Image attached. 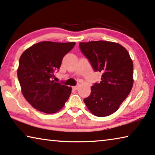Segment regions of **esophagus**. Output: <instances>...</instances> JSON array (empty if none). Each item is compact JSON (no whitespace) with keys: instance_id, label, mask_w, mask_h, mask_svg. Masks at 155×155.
I'll return each mask as SVG.
<instances>
[{"instance_id":"esophagus-1","label":"esophagus","mask_w":155,"mask_h":155,"mask_svg":"<svg viewBox=\"0 0 155 155\" xmlns=\"http://www.w3.org/2000/svg\"><path fill=\"white\" fill-rule=\"evenodd\" d=\"M78 85H75V86H73V87H72V89H74V90H77L78 87Z\"/></svg>"}]
</instances>
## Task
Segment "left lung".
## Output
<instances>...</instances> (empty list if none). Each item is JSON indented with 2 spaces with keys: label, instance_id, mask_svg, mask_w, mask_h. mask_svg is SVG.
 I'll use <instances>...</instances> for the list:
<instances>
[{
  "label": "left lung",
  "instance_id": "1",
  "mask_svg": "<svg viewBox=\"0 0 155 155\" xmlns=\"http://www.w3.org/2000/svg\"><path fill=\"white\" fill-rule=\"evenodd\" d=\"M81 52L95 72L102 73L101 81L91 87L83 99L97 117H106L119 109L133 85V63L129 53L119 43L105 41L80 43Z\"/></svg>",
  "mask_w": 155,
  "mask_h": 155
}]
</instances>
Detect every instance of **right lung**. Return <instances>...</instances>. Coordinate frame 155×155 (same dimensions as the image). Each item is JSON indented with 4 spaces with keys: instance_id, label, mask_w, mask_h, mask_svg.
<instances>
[{
    "instance_id": "1",
    "label": "right lung",
    "mask_w": 155,
    "mask_h": 155,
    "mask_svg": "<svg viewBox=\"0 0 155 155\" xmlns=\"http://www.w3.org/2000/svg\"><path fill=\"white\" fill-rule=\"evenodd\" d=\"M76 43L51 41L34 44L19 59L17 71L22 93L31 106L46 114H52L64 106L72 87L52 80L59 70L63 58Z\"/></svg>"
}]
</instances>
